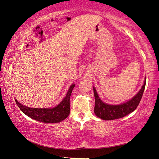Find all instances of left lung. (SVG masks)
<instances>
[{
    "mask_svg": "<svg viewBox=\"0 0 159 159\" xmlns=\"http://www.w3.org/2000/svg\"><path fill=\"white\" fill-rule=\"evenodd\" d=\"M146 83V77L145 79L143 85L136 95L134 96L131 99L127 100L126 102L120 104H109L104 102L100 98L95 87H93L96 102L95 107H94V113L96 116L104 120H113L123 117L133 112L137 109L142 98Z\"/></svg>",
    "mask_w": 159,
    "mask_h": 159,
    "instance_id": "8db88e82",
    "label": "left lung"
}]
</instances>
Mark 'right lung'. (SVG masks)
Listing matches in <instances>:
<instances>
[{"label":"right lung","instance_id":"add662e5","mask_svg":"<svg viewBox=\"0 0 159 159\" xmlns=\"http://www.w3.org/2000/svg\"><path fill=\"white\" fill-rule=\"evenodd\" d=\"M74 86V83L70 85L65 98L54 108H31L23 105L16 99L15 100L19 109L31 119L46 124L59 123L69 116L70 112V98Z\"/></svg>","mask_w":159,"mask_h":159}]
</instances>
